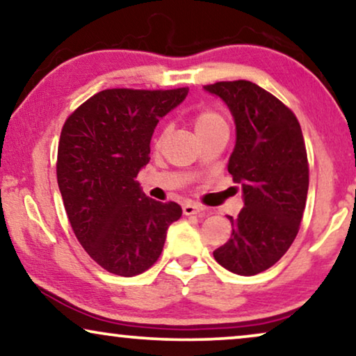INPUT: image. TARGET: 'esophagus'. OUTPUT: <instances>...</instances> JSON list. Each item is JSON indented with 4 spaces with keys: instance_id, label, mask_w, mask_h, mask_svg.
<instances>
[{
    "instance_id": "esophagus-1",
    "label": "esophagus",
    "mask_w": 356,
    "mask_h": 356,
    "mask_svg": "<svg viewBox=\"0 0 356 356\" xmlns=\"http://www.w3.org/2000/svg\"><path fill=\"white\" fill-rule=\"evenodd\" d=\"M204 211H206V207H202L201 204H196V202H186L183 206L184 216H194V213H201Z\"/></svg>"
}]
</instances>
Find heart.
<instances>
[{"label":"heart","mask_w":356,"mask_h":356,"mask_svg":"<svg viewBox=\"0 0 356 356\" xmlns=\"http://www.w3.org/2000/svg\"><path fill=\"white\" fill-rule=\"evenodd\" d=\"M223 118L216 111H202V113H199L196 116V131L199 129H206V128H211V126L217 124V123H222Z\"/></svg>","instance_id":"b5f03b06"}]
</instances>
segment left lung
I'll use <instances>...</instances> for the list:
<instances>
[{
    "mask_svg": "<svg viewBox=\"0 0 356 356\" xmlns=\"http://www.w3.org/2000/svg\"><path fill=\"white\" fill-rule=\"evenodd\" d=\"M204 90L222 99L235 121L227 167L245 202L238 217L228 216L232 236L213 257L233 274L256 275L274 266L298 233L309 184L303 133L291 110L250 81Z\"/></svg>",
    "mask_w": 356,
    "mask_h": 356,
    "instance_id": "1",
    "label": "left lung"
}]
</instances>
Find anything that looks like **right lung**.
Masks as SVG:
<instances>
[{"label": "right lung", "instance_id": "right-lung-1", "mask_svg": "<svg viewBox=\"0 0 356 356\" xmlns=\"http://www.w3.org/2000/svg\"><path fill=\"white\" fill-rule=\"evenodd\" d=\"M188 90H102L63 126L56 177L67 218L87 254L111 274L147 270L181 217L177 202L145 196L136 177L150 160L155 126Z\"/></svg>", "mask_w": 356, "mask_h": 356}]
</instances>
